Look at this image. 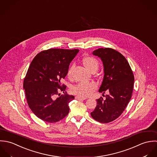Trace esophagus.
Here are the masks:
<instances>
[{"label":"esophagus","instance_id":"34e87169","mask_svg":"<svg viewBox=\"0 0 157 157\" xmlns=\"http://www.w3.org/2000/svg\"><path fill=\"white\" fill-rule=\"evenodd\" d=\"M75 98H76V99H78V100H85V99H86V98H82V97H80L79 96H76Z\"/></svg>","mask_w":157,"mask_h":157}]
</instances>
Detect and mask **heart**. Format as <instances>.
Returning <instances> with one entry per match:
<instances>
[{
	"label": "heart",
	"instance_id": "1",
	"mask_svg": "<svg viewBox=\"0 0 157 157\" xmlns=\"http://www.w3.org/2000/svg\"><path fill=\"white\" fill-rule=\"evenodd\" d=\"M82 63L90 71L97 70L99 67L98 60L94 57L87 56L83 58ZM71 68H70L67 71V76L71 77ZM96 89V85L92 82H81L72 88V92L74 94L82 98H86L92 94Z\"/></svg>",
	"mask_w": 157,
	"mask_h": 157
}]
</instances>
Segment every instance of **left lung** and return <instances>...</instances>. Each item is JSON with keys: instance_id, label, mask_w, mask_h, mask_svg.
Listing matches in <instances>:
<instances>
[{"instance_id": "1", "label": "left lung", "mask_w": 157, "mask_h": 157, "mask_svg": "<svg viewBox=\"0 0 157 157\" xmlns=\"http://www.w3.org/2000/svg\"><path fill=\"white\" fill-rule=\"evenodd\" d=\"M104 65V79L99 92L109 94L96 99L97 105L90 113L96 121L107 123L118 118L130 101L133 89L134 76L125 57L110 48H100L93 52Z\"/></svg>"}]
</instances>
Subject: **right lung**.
<instances>
[{
  "label": "right lung",
  "instance_id": "1",
  "mask_svg": "<svg viewBox=\"0 0 157 157\" xmlns=\"http://www.w3.org/2000/svg\"><path fill=\"white\" fill-rule=\"evenodd\" d=\"M78 52V49L50 48L39 53L30 63L24 89L30 109L42 120L56 123L68 114V104L75 97L67 94V86L61 82Z\"/></svg>",
  "mask_w": 157,
  "mask_h": 157
}]
</instances>
